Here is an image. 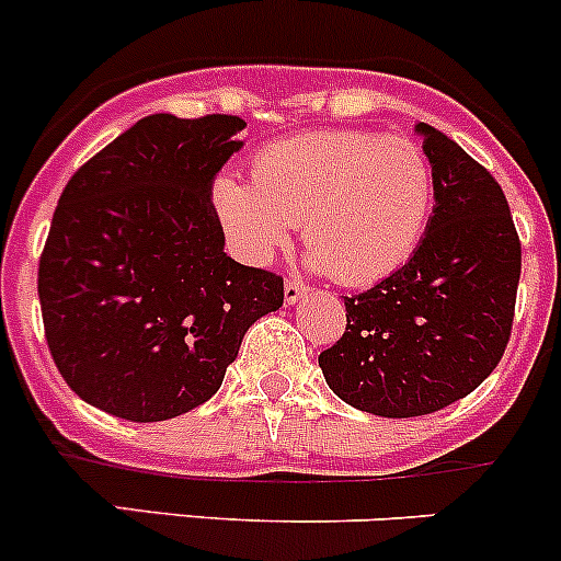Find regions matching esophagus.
I'll return each instance as SVG.
<instances>
[{
    "label": "esophagus",
    "mask_w": 561,
    "mask_h": 561,
    "mask_svg": "<svg viewBox=\"0 0 561 561\" xmlns=\"http://www.w3.org/2000/svg\"><path fill=\"white\" fill-rule=\"evenodd\" d=\"M307 290H309V287L304 285V282L287 279L285 282V304H287V307H293V304L301 301V298L307 296Z\"/></svg>",
    "instance_id": "1"
}]
</instances>
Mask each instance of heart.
<instances>
[{"instance_id": "heart-1", "label": "heart", "mask_w": 561, "mask_h": 561, "mask_svg": "<svg viewBox=\"0 0 561 561\" xmlns=\"http://www.w3.org/2000/svg\"><path fill=\"white\" fill-rule=\"evenodd\" d=\"M214 206L249 263H265L301 225L312 263L342 285H369L415 252L434 211L421 144L369 129H325L263 146L249 184L222 173Z\"/></svg>"}]
</instances>
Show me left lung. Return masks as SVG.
<instances>
[{
  "instance_id": "1",
  "label": "left lung",
  "mask_w": 561,
  "mask_h": 561,
  "mask_svg": "<svg viewBox=\"0 0 561 561\" xmlns=\"http://www.w3.org/2000/svg\"><path fill=\"white\" fill-rule=\"evenodd\" d=\"M434 214L399 271L344 298L347 328L320 353L328 388L382 417L437 412L500 364L516 312L522 241L496 179L456 140L417 124Z\"/></svg>"
}]
</instances>
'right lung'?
<instances>
[{"label":"right lung","mask_w":561,"mask_h":561,"mask_svg":"<svg viewBox=\"0 0 561 561\" xmlns=\"http://www.w3.org/2000/svg\"><path fill=\"white\" fill-rule=\"evenodd\" d=\"M244 118L154 113L67 181L37 271L45 342L87 404L135 423L211 399L285 282L225 254L211 201Z\"/></svg>","instance_id":"right-lung-1"}]
</instances>
